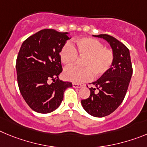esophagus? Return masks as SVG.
<instances>
[{
    "label": "esophagus",
    "mask_w": 147,
    "mask_h": 147,
    "mask_svg": "<svg viewBox=\"0 0 147 147\" xmlns=\"http://www.w3.org/2000/svg\"><path fill=\"white\" fill-rule=\"evenodd\" d=\"M72 86H73V88H80L82 86L80 85V84H78V83H72Z\"/></svg>",
    "instance_id": "1"
}]
</instances>
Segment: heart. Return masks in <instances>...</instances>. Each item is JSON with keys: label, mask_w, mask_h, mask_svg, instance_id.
<instances>
[{"label": "heart", "mask_w": 147, "mask_h": 147, "mask_svg": "<svg viewBox=\"0 0 147 147\" xmlns=\"http://www.w3.org/2000/svg\"><path fill=\"white\" fill-rule=\"evenodd\" d=\"M84 58L82 67H69L65 69L64 76L66 80L74 83H82L92 78H100L106 73L113 65L114 54L111 49L105 48L100 41L93 38L77 39L75 46L67 43L60 52L61 61L67 66L73 64L78 59Z\"/></svg>", "instance_id": "1"}]
</instances>
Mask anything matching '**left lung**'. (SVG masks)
Returning a JSON list of instances; mask_svg holds the SVG:
<instances>
[{
  "label": "left lung",
  "instance_id": "left-lung-1",
  "mask_svg": "<svg viewBox=\"0 0 147 147\" xmlns=\"http://www.w3.org/2000/svg\"><path fill=\"white\" fill-rule=\"evenodd\" d=\"M108 42L114 54L113 65L100 78L92 83L88 98L81 100L86 111L95 117H104L118 108L126 95L133 74L129 49L108 34L94 35Z\"/></svg>",
  "mask_w": 147,
  "mask_h": 147
}]
</instances>
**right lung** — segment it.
<instances>
[{
	"label": "right lung",
	"instance_id": "add662e5",
	"mask_svg": "<svg viewBox=\"0 0 147 147\" xmlns=\"http://www.w3.org/2000/svg\"><path fill=\"white\" fill-rule=\"evenodd\" d=\"M67 32L43 29L29 36L20 49L16 69L20 92L34 111L48 113L59 108L64 92L72 87L61 80L60 52L68 37Z\"/></svg>",
	"mask_w": 147,
	"mask_h": 147
}]
</instances>
